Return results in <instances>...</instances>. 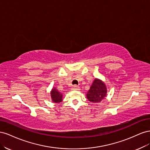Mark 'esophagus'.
<instances>
[{
	"label": "esophagus",
	"mask_w": 150,
	"mask_h": 150,
	"mask_svg": "<svg viewBox=\"0 0 150 150\" xmlns=\"http://www.w3.org/2000/svg\"><path fill=\"white\" fill-rule=\"evenodd\" d=\"M72 89H73V90H79L80 89H79V86L75 85V86H72Z\"/></svg>",
	"instance_id": "1"
}]
</instances>
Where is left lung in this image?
Returning a JSON list of instances; mask_svg holds the SVG:
<instances>
[{
	"label": "left lung",
	"instance_id": "obj_1",
	"mask_svg": "<svg viewBox=\"0 0 150 150\" xmlns=\"http://www.w3.org/2000/svg\"><path fill=\"white\" fill-rule=\"evenodd\" d=\"M107 87L103 81L96 78L86 94L88 101L93 103H98L104 99L107 95Z\"/></svg>",
	"mask_w": 150,
	"mask_h": 150
}]
</instances>
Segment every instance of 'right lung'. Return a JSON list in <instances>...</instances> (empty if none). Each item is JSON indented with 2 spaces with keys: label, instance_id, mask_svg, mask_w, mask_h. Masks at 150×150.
Instances as JSON below:
<instances>
[{
  "label": "right lung",
  "instance_id": "1",
  "mask_svg": "<svg viewBox=\"0 0 150 150\" xmlns=\"http://www.w3.org/2000/svg\"><path fill=\"white\" fill-rule=\"evenodd\" d=\"M51 98L52 101L54 103H59L62 101V94L56 88L53 87L51 91Z\"/></svg>",
  "mask_w": 150,
  "mask_h": 150
}]
</instances>
